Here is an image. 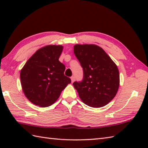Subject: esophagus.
Segmentation results:
<instances>
[{
    "instance_id": "34e87169",
    "label": "esophagus",
    "mask_w": 148,
    "mask_h": 148,
    "mask_svg": "<svg viewBox=\"0 0 148 148\" xmlns=\"http://www.w3.org/2000/svg\"><path fill=\"white\" fill-rule=\"evenodd\" d=\"M71 79L72 83H74V81H75V80H76V79H75V77H74V76H72V77H71Z\"/></svg>"
}]
</instances>
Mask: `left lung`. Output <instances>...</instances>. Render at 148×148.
<instances>
[{"label": "left lung", "instance_id": "8db88e82", "mask_svg": "<svg viewBox=\"0 0 148 148\" xmlns=\"http://www.w3.org/2000/svg\"><path fill=\"white\" fill-rule=\"evenodd\" d=\"M74 53L83 69V79L73 85L87 106L101 108L114 99L119 86L117 66L104 50L95 45H76Z\"/></svg>", "mask_w": 148, "mask_h": 148}]
</instances>
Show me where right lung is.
Returning a JSON list of instances; mask_svg holds the SVG:
<instances>
[{
	"label": "right lung",
	"instance_id": "add662e5",
	"mask_svg": "<svg viewBox=\"0 0 148 148\" xmlns=\"http://www.w3.org/2000/svg\"><path fill=\"white\" fill-rule=\"evenodd\" d=\"M61 45H48L34 53L20 72L22 89L27 98L42 108L51 106L71 83L64 75L65 65L58 60Z\"/></svg>",
	"mask_w": 148,
	"mask_h": 148
}]
</instances>
